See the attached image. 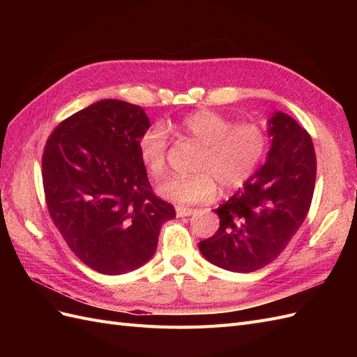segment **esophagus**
I'll use <instances>...</instances> for the list:
<instances>
[{
  "mask_svg": "<svg viewBox=\"0 0 357 357\" xmlns=\"http://www.w3.org/2000/svg\"><path fill=\"white\" fill-rule=\"evenodd\" d=\"M176 213H177V218H189V215L195 214L197 210L188 208V207H177V208H176Z\"/></svg>",
  "mask_w": 357,
  "mask_h": 357,
  "instance_id": "obj_1",
  "label": "esophagus"
}]
</instances>
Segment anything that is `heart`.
I'll return each mask as SVG.
<instances>
[{"label": "heart", "instance_id": "obj_1", "mask_svg": "<svg viewBox=\"0 0 357 357\" xmlns=\"http://www.w3.org/2000/svg\"><path fill=\"white\" fill-rule=\"evenodd\" d=\"M180 129L202 147L193 176H171L156 190L167 201L190 205L213 199L219 192L240 189L250 180L268 150V135L257 123L234 125L214 112L199 110L186 116ZM168 135L162 126L149 128L138 139V153L153 177L167 168Z\"/></svg>", "mask_w": 357, "mask_h": 357}]
</instances>
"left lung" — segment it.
Instances as JSON below:
<instances>
[{
  "mask_svg": "<svg viewBox=\"0 0 357 357\" xmlns=\"http://www.w3.org/2000/svg\"><path fill=\"white\" fill-rule=\"evenodd\" d=\"M271 147L266 162L214 211L220 226L199 243L202 256L232 273H253L271 264L301 228L316 183L311 137L294 117L268 119Z\"/></svg>",
  "mask_w": 357,
  "mask_h": 357,
  "instance_id": "1",
  "label": "left lung"
}]
</instances>
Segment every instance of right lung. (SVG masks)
I'll return each instance as SVG.
<instances>
[{
	"label": "right lung",
	"instance_id": "obj_1",
	"mask_svg": "<svg viewBox=\"0 0 357 357\" xmlns=\"http://www.w3.org/2000/svg\"><path fill=\"white\" fill-rule=\"evenodd\" d=\"M149 128L139 105L102 100L59 123L43 153L50 218L71 252L101 274L149 262L160 226L176 218L139 159L138 139Z\"/></svg>",
	"mask_w": 357,
	"mask_h": 357
}]
</instances>
